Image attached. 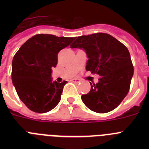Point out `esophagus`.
Returning <instances> with one entry per match:
<instances>
[{"label":"esophagus","instance_id":"esophagus-1","mask_svg":"<svg viewBox=\"0 0 149 149\" xmlns=\"http://www.w3.org/2000/svg\"><path fill=\"white\" fill-rule=\"evenodd\" d=\"M72 82L73 83H79L81 82V81L79 80V79H77V78H74L72 80Z\"/></svg>","mask_w":149,"mask_h":149}]
</instances>
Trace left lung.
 Instances as JSON below:
<instances>
[{
    "label": "left lung",
    "instance_id": "left-lung-1",
    "mask_svg": "<svg viewBox=\"0 0 149 149\" xmlns=\"http://www.w3.org/2000/svg\"><path fill=\"white\" fill-rule=\"evenodd\" d=\"M86 52V71L100 76L97 84L90 83L89 93L81 99L89 110L104 113L119 106L128 93L134 66L128 50L107 33L79 36L71 45Z\"/></svg>",
    "mask_w": 149,
    "mask_h": 149
}]
</instances>
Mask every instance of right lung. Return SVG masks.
Wrapping results in <instances>:
<instances>
[{"instance_id": "1", "label": "right lung", "mask_w": 149, "mask_h": 149, "mask_svg": "<svg viewBox=\"0 0 149 149\" xmlns=\"http://www.w3.org/2000/svg\"><path fill=\"white\" fill-rule=\"evenodd\" d=\"M74 38L37 34L24 43L12 63V80L21 101L32 111L44 113L53 110L61 99L67 81H53L51 73L57 54Z\"/></svg>"}]
</instances>
